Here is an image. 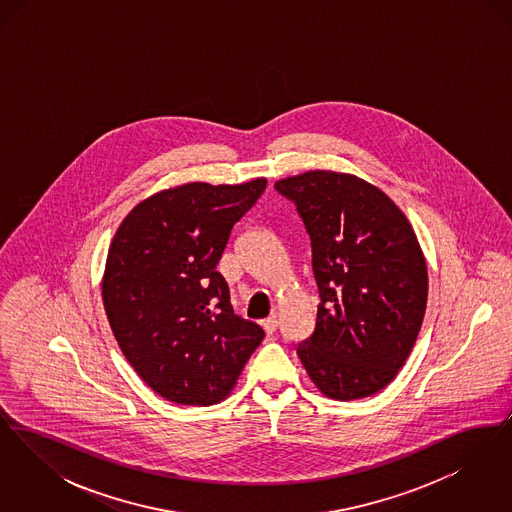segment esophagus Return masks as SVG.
<instances>
[{"mask_svg": "<svg viewBox=\"0 0 512 512\" xmlns=\"http://www.w3.org/2000/svg\"><path fill=\"white\" fill-rule=\"evenodd\" d=\"M263 328H265L267 334H274L276 328H278V320H276V317L272 315V317L265 318V320H263Z\"/></svg>", "mask_w": 512, "mask_h": 512, "instance_id": "34e87169", "label": "esophagus"}]
</instances>
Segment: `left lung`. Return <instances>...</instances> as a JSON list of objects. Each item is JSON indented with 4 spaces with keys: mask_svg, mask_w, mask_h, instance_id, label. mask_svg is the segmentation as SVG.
<instances>
[{
    "mask_svg": "<svg viewBox=\"0 0 512 512\" xmlns=\"http://www.w3.org/2000/svg\"><path fill=\"white\" fill-rule=\"evenodd\" d=\"M311 238L317 324L297 355L318 390L351 401L384 390L405 365L428 297L413 226L382 190L353 174L278 180Z\"/></svg>",
    "mask_w": 512,
    "mask_h": 512,
    "instance_id": "1",
    "label": "left lung"
}]
</instances>
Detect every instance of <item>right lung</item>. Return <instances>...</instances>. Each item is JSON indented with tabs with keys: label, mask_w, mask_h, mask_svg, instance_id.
<instances>
[{
	"label": "right lung",
	"mask_w": 512,
	"mask_h": 512,
	"mask_svg": "<svg viewBox=\"0 0 512 512\" xmlns=\"http://www.w3.org/2000/svg\"><path fill=\"white\" fill-rule=\"evenodd\" d=\"M265 188L257 178L159 192L130 211L111 242L103 276L111 330L140 378L172 403H219L265 338L234 313L217 270L234 224Z\"/></svg>",
	"instance_id": "obj_1"
}]
</instances>
